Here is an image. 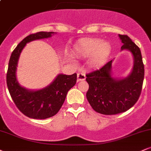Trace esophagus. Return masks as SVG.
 <instances>
[{
	"label": "esophagus",
	"instance_id": "esophagus-1",
	"mask_svg": "<svg viewBox=\"0 0 151 151\" xmlns=\"http://www.w3.org/2000/svg\"><path fill=\"white\" fill-rule=\"evenodd\" d=\"M86 79V75L85 74L83 73V72H79L77 74V81H83Z\"/></svg>",
	"mask_w": 151,
	"mask_h": 151
}]
</instances>
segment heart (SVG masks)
I'll use <instances>...</instances> for the list:
<instances>
[{
  "mask_svg": "<svg viewBox=\"0 0 151 151\" xmlns=\"http://www.w3.org/2000/svg\"><path fill=\"white\" fill-rule=\"evenodd\" d=\"M77 55L87 57L91 55V63L95 67L104 63L111 52V45L108 42L99 39H82L74 46Z\"/></svg>",
  "mask_w": 151,
  "mask_h": 151,
  "instance_id": "1",
  "label": "heart"
}]
</instances>
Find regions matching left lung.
Here are the masks:
<instances>
[{"mask_svg":"<svg viewBox=\"0 0 151 151\" xmlns=\"http://www.w3.org/2000/svg\"><path fill=\"white\" fill-rule=\"evenodd\" d=\"M123 45L133 58V67L129 76L122 79L112 77L111 60L100 70L86 74L89 84L86 99L95 111L104 115L125 112L139 98L144 79V65L139 47L127 35H119Z\"/></svg>","mask_w":151,"mask_h":151,"instance_id":"left-lung-1","label":"left lung"}]
</instances>
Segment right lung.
Here are the masks:
<instances>
[{"mask_svg": "<svg viewBox=\"0 0 151 151\" xmlns=\"http://www.w3.org/2000/svg\"><path fill=\"white\" fill-rule=\"evenodd\" d=\"M54 32H39L27 36L15 48L10 56L6 81L12 99L24 115L36 119H45L55 116L61 109L67 93L77 82V74H59L50 85L39 90L27 89L20 86L16 70L20 53L26 44L36 40L52 37Z\"/></svg>", "mask_w": 151, "mask_h": 151, "instance_id": "add662e5", "label": "right lung"}]
</instances>
